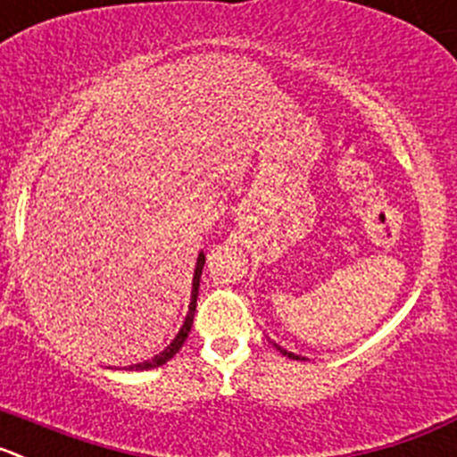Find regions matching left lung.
I'll list each match as a JSON object with an SVG mask.
<instances>
[{
    "label": "left lung",
    "mask_w": 457,
    "mask_h": 457,
    "mask_svg": "<svg viewBox=\"0 0 457 457\" xmlns=\"http://www.w3.org/2000/svg\"><path fill=\"white\" fill-rule=\"evenodd\" d=\"M275 347H277V349H279V352H281V353H284V356H288V358H295V361H300V356H295V353L287 352V349H281V347H279V345H275Z\"/></svg>",
    "instance_id": "8db88e82"
}]
</instances>
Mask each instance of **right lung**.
<instances>
[{
  "label": "right lung",
  "mask_w": 457,
  "mask_h": 457,
  "mask_svg": "<svg viewBox=\"0 0 457 457\" xmlns=\"http://www.w3.org/2000/svg\"><path fill=\"white\" fill-rule=\"evenodd\" d=\"M203 266H204V254H198V263H195V272H194V288H191V304H189V313H187L185 325L182 329L178 331V336L173 338V343L164 349L162 353H157L153 361H146V363H139V365H132V370H153V368H160V365L169 363L170 358L176 356L180 352V347L185 345L187 336H189L191 325H194V313H195V300H198V287H200V275H203Z\"/></svg>",
  "instance_id": "right-lung-1"
}]
</instances>
